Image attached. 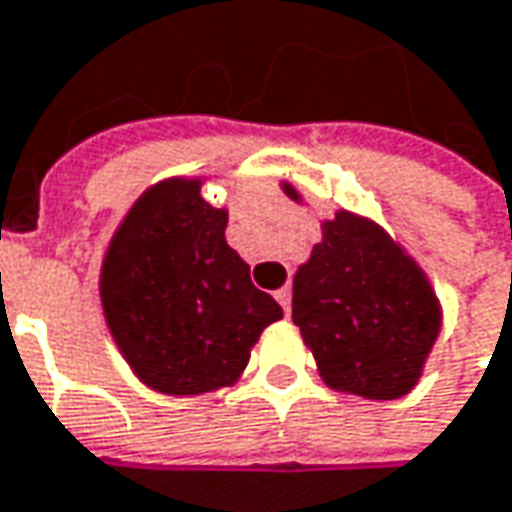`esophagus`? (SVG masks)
I'll return each mask as SVG.
<instances>
[{"mask_svg":"<svg viewBox=\"0 0 512 512\" xmlns=\"http://www.w3.org/2000/svg\"><path fill=\"white\" fill-rule=\"evenodd\" d=\"M276 302L282 305L285 316H290V287H282V290H276Z\"/></svg>","mask_w":512,"mask_h":512,"instance_id":"34e87169","label":"esophagus"}]
</instances>
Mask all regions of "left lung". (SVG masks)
Segmentation results:
<instances>
[{
    "instance_id": "left-lung-1",
    "label": "left lung",
    "mask_w": 512,
    "mask_h": 512,
    "mask_svg": "<svg viewBox=\"0 0 512 512\" xmlns=\"http://www.w3.org/2000/svg\"><path fill=\"white\" fill-rule=\"evenodd\" d=\"M282 190L302 202L290 182ZM293 325L330 390L387 402L422 379L442 305L419 262L384 227L336 210L293 276Z\"/></svg>"
}]
</instances>
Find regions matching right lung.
Listing matches in <instances>:
<instances>
[{"label": "right lung", "instance_id": "obj_1", "mask_svg": "<svg viewBox=\"0 0 512 512\" xmlns=\"http://www.w3.org/2000/svg\"><path fill=\"white\" fill-rule=\"evenodd\" d=\"M199 176L148 187L119 222L99 270L110 336L139 382L199 396L239 382L262 330L282 319L273 296L227 245V210Z\"/></svg>", "mask_w": 512, "mask_h": 512}]
</instances>
